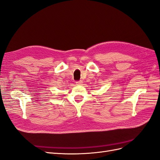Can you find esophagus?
I'll return each mask as SVG.
<instances>
[{
	"label": "esophagus",
	"instance_id": "1",
	"mask_svg": "<svg viewBox=\"0 0 160 160\" xmlns=\"http://www.w3.org/2000/svg\"><path fill=\"white\" fill-rule=\"evenodd\" d=\"M76 83L78 85H82V83H83V82L82 81V80H79V81H76Z\"/></svg>",
	"mask_w": 160,
	"mask_h": 160
}]
</instances>
